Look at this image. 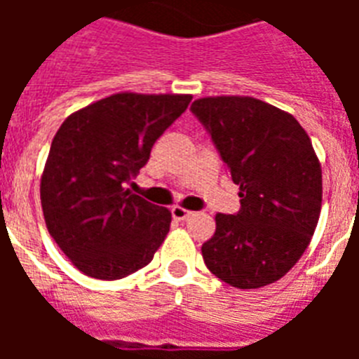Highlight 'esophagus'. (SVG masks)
<instances>
[{
  "label": "esophagus",
  "instance_id": "1",
  "mask_svg": "<svg viewBox=\"0 0 359 359\" xmlns=\"http://www.w3.org/2000/svg\"><path fill=\"white\" fill-rule=\"evenodd\" d=\"M171 216H173L177 222H184V219L191 218V216H194V212H191V210H186V208H182V207H173L171 208Z\"/></svg>",
  "mask_w": 359,
  "mask_h": 359
}]
</instances>
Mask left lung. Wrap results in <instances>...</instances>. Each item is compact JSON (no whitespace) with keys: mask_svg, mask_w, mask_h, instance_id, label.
Listing matches in <instances>:
<instances>
[{"mask_svg":"<svg viewBox=\"0 0 359 359\" xmlns=\"http://www.w3.org/2000/svg\"><path fill=\"white\" fill-rule=\"evenodd\" d=\"M190 109L240 186L238 212L216 214L205 264L236 289L273 283L298 262L320 216L311 140L292 115L251 97L199 98Z\"/></svg>","mask_w":359,"mask_h":359,"instance_id":"1","label":"left lung"}]
</instances>
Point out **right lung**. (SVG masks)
I'll list each match as a JSON object with an SVG mask.
<instances>
[{
  "mask_svg": "<svg viewBox=\"0 0 359 359\" xmlns=\"http://www.w3.org/2000/svg\"><path fill=\"white\" fill-rule=\"evenodd\" d=\"M190 95L119 93L76 111L53 137L41 180L46 227L80 272L121 279L147 266L171 212L126 188Z\"/></svg>",
  "mask_w": 359,
  "mask_h": 359,
  "instance_id": "right-lung-1",
  "label": "right lung"
}]
</instances>
